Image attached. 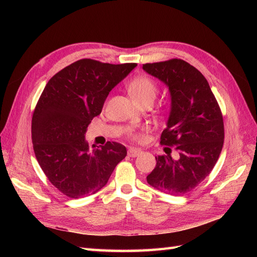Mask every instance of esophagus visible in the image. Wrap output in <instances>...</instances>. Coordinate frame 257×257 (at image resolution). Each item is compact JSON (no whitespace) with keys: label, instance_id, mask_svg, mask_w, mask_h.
I'll use <instances>...</instances> for the list:
<instances>
[{"label":"esophagus","instance_id":"obj_1","mask_svg":"<svg viewBox=\"0 0 257 257\" xmlns=\"http://www.w3.org/2000/svg\"><path fill=\"white\" fill-rule=\"evenodd\" d=\"M141 152L142 151L139 149H136V148H130V149L127 150V154H128V157H131V158L137 157V155L141 154Z\"/></svg>","mask_w":257,"mask_h":257}]
</instances>
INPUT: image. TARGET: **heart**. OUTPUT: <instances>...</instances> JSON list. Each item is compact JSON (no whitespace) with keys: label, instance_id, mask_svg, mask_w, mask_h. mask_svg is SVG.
<instances>
[{"label":"heart","instance_id":"heart-1","mask_svg":"<svg viewBox=\"0 0 257 257\" xmlns=\"http://www.w3.org/2000/svg\"><path fill=\"white\" fill-rule=\"evenodd\" d=\"M127 89L131 96L133 97L139 105H142L146 102L153 103V100L159 92L157 82L147 75H139L134 77L133 79H131V81L127 84ZM148 131L149 130L146 126L138 128H130L127 131V136L132 141L143 143L146 141Z\"/></svg>","mask_w":257,"mask_h":257}]
</instances>
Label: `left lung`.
Here are the masks:
<instances>
[{"label":"left lung","mask_w":257,"mask_h":257,"mask_svg":"<svg viewBox=\"0 0 257 257\" xmlns=\"http://www.w3.org/2000/svg\"><path fill=\"white\" fill-rule=\"evenodd\" d=\"M164 82L172 96V110L161 144L175 147L179 159L155 157L157 165L147 181L154 189L175 196L194 190L216 164L224 144V122L207 79L197 68L181 59L143 65Z\"/></svg>","instance_id":"obj_1"}]
</instances>
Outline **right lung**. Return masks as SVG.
Segmentation results:
<instances>
[{
    "mask_svg": "<svg viewBox=\"0 0 257 257\" xmlns=\"http://www.w3.org/2000/svg\"><path fill=\"white\" fill-rule=\"evenodd\" d=\"M136 66L81 59L46 84L32 116L33 149L46 177L67 197L98 192L126 157V148L114 142L91 149L84 134L112 88Z\"/></svg>",
    "mask_w": 257,
    "mask_h": 257,
    "instance_id": "add662e5",
    "label": "right lung"
}]
</instances>
